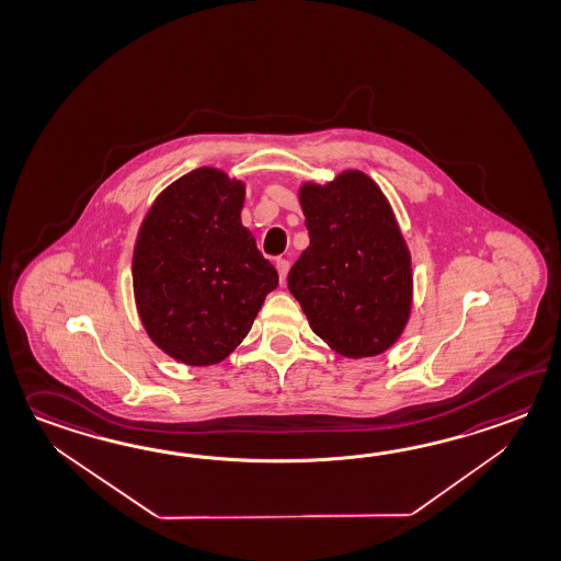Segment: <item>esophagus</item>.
I'll return each mask as SVG.
<instances>
[{
    "instance_id": "obj_1",
    "label": "esophagus",
    "mask_w": 561,
    "mask_h": 561,
    "mask_svg": "<svg viewBox=\"0 0 561 561\" xmlns=\"http://www.w3.org/2000/svg\"><path fill=\"white\" fill-rule=\"evenodd\" d=\"M275 267H277V274H279V282H282V284H286L287 272H289V262H287V260H277V262H275Z\"/></svg>"
}]
</instances>
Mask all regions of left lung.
Segmentation results:
<instances>
[{
    "label": "left lung",
    "instance_id": "left-lung-1",
    "mask_svg": "<svg viewBox=\"0 0 561 561\" xmlns=\"http://www.w3.org/2000/svg\"><path fill=\"white\" fill-rule=\"evenodd\" d=\"M299 203L308 250L287 287L313 334L348 358L376 356L411 316V253L387 197L368 174L346 171L324 187L306 183Z\"/></svg>",
    "mask_w": 561,
    "mask_h": 561
}]
</instances>
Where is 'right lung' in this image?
Returning a JSON list of instances; mask_svg holds the SVG:
<instances>
[{
  "mask_svg": "<svg viewBox=\"0 0 561 561\" xmlns=\"http://www.w3.org/2000/svg\"><path fill=\"white\" fill-rule=\"evenodd\" d=\"M243 199L241 181L201 167L162 191L138 231V316L150 340L188 366L225 360L279 282L241 225Z\"/></svg>",
  "mask_w": 561,
  "mask_h": 561,
  "instance_id": "obj_1",
  "label": "right lung"
}]
</instances>
